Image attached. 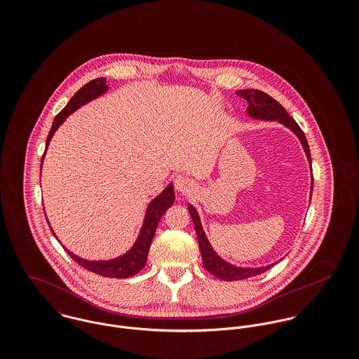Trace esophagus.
I'll list each match as a JSON object with an SVG mask.
<instances>
[{
    "label": "esophagus",
    "instance_id": "obj_1",
    "mask_svg": "<svg viewBox=\"0 0 359 359\" xmlns=\"http://www.w3.org/2000/svg\"><path fill=\"white\" fill-rule=\"evenodd\" d=\"M195 188V184L191 178L185 177V175H178L175 178V189L182 194V195H189Z\"/></svg>",
    "mask_w": 359,
    "mask_h": 359
}]
</instances>
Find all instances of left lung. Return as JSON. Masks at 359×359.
Masks as SVG:
<instances>
[{"mask_svg":"<svg viewBox=\"0 0 359 359\" xmlns=\"http://www.w3.org/2000/svg\"><path fill=\"white\" fill-rule=\"evenodd\" d=\"M236 94L239 97L245 98L249 103L248 113H249L250 117L259 118V120H278L279 123H282L283 126L290 128L299 137V140H300V142L304 148V152L307 154L308 163H309V167H311V154H309L307 138H306L303 130L294 121V118H292L287 114V111L283 109V106L280 103L275 101L272 97H269L268 94H265L259 90H239V91H236ZM312 188H313V177H312V181H311V191H312ZM188 211H189V214L192 217V221L195 224L203 265H205V269L210 273H212L215 278L226 280V282L242 280V279H248V278L259 275V273L268 271L273 265V264H271V265L259 266V268H239V266L231 265L229 262L224 261L221 257L215 255V252L211 249V246H210V243L205 238V231L202 228L201 218H199V214H198L196 208L194 205H188Z\"/></svg>","mask_w":359,"mask_h":359,"instance_id":"obj_1","label":"left lung"}]
</instances>
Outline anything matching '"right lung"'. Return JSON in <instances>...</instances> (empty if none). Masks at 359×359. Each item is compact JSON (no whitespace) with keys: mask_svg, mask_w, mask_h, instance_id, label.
I'll return each mask as SVG.
<instances>
[{"mask_svg":"<svg viewBox=\"0 0 359 359\" xmlns=\"http://www.w3.org/2000/svg\"><path fill=\"white\" fill-rule=\"evenodd\" d=\"M107 91V86H106V80L101 79H95L90 83H87L84 87H81L69 101V103L56 114L53 123H52L50 134L47 137V144H46V152L47 148L50 145L52 135L55 134V131L59 128V126L66 120V117L69 114H72L74 110H77L80 106L86 104V103L101 97ZM46 152L43 154L41 158V167H43V160ZM175 201V195H174V188L172 184H170L158 196H156L154 201L149 203L147 208V214H145V219H144V225L141 228V232L138 235V239L135 241L134 246L124 253L123 256L116 257L113 259H106V261H90V259H84L81 257L73 255L72 252H69L67 249H65L67 252V255L72 257L79 265H81L83 268L102 275L106 278H130L134 276L135 273H138L147 264L148 259V253L151 249V243L154 241V232H156V226L161 218V215L165 212V210L174 203ZM48 222V219H47ZM50 225V222H48ZM51 228V225H50ZM53 233V231H52ZM55 235V233H53ZM56 238V236H55Z\"/></svg>","mask_w":359,"mask_h":359,"instance_id":"1","label":"right lung"}]
</instances>
